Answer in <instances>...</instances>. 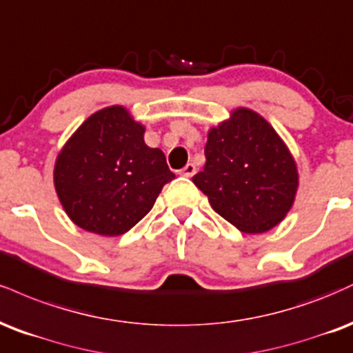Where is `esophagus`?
<instances>
[{
    "mask_svg": "<svg viewBox=\"0 0 353 353\" xmlns=\"http://www.w3.org/2000/svg\"><path fill=\"white\" fill-rule=\"evenodd\" d=\"M194 173H196V167H194L193 163H186L185 168L181 170V175L186 176V178H192Z\"/></svg>",
    "mask_w": 353,
    "mask_h": 353,
    "instance_id": "esophagus-1",
    "label": "esophagus"
}]
</instances>
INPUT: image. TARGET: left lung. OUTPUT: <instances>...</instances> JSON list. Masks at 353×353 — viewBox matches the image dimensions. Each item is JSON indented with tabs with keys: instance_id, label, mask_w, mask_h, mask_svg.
<instances>
[{
	"instance_id": "1",
	"label": "left lung",
	"mask_w": 353,
	"mask_h": 353,
	"mask_svg": "<svg viewBox=\"0 0 353 353\" xmlns=\"http://www.w3.org/2000/svg\"><path fill=\"white\" fill-rule=\"evenodd\" d=\"M206 163L193 183L219 216L243 233H264L291 210L297 170L276 130L256 112L238 109L211 128Z\"/></svg>"
}]
</instances>
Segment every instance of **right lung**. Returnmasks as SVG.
<instances>
[{
	"mask_svg": "<svg viewBox=\"0 0 353 353\" xmlns=\"http://www.w3.org/2000/svg\"><path fill=\"white\" fill-rule=\"evenodd\" d=\"M143 132L123 107L114 105L90 115L64 145L54 185L65 213L82 230L127 233L175 178L163 152L145 145Z\"/></svg>",
	"mask_w": 353,
	"mask_h": 353,
	"instance_id": "obj_1",
	"label": "right lung"
}]
</instances>
